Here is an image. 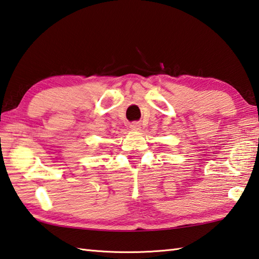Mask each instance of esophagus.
<instances>
[{"label":"esophagus","instance_id":"34e87169","mask_svg":"<svg viewBox=\"0 0 259 259\" xmlns=\"http://www.w3.org/2000/svg\"><path fill=\"white\" fill-rule=\"evenodd\" d=\"M130 128H131L132 131H139V130H141V124L138 123V121H135V123H132V124H131Z\"/></svg>","mask_w":259,"mask_h":259}]
</instances>
